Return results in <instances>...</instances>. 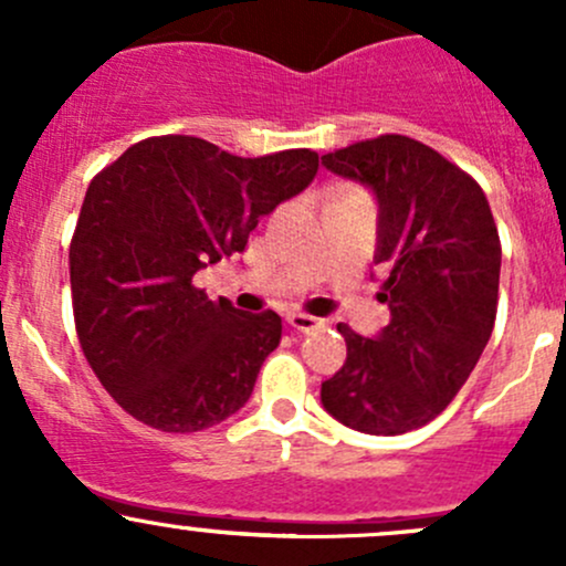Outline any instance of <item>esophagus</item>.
<instances>
[{
	"instance_id": "1",
	"label": "esophagus",
	"mask_w": 566,
	"mask_h": 566,
	"mask_svg": "<svg viewBox=\"0 0 566 566\" xmlns=\"http://www.w3.org/2000/svg\"><path fill=\"white\" fill-rule=\"evenodd\" d=\"M287 323L293 325L295 331H301V334H310V331H317L323 328V319L315 317V315H304V312H293V315H287Z\"/></svg>"
}]
</instances>
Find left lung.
<instances>
[{
	"label": "left lung",
	"instance_id": "1",
	"mask_svg": "<svg viewBox=\"0 0 566 566\" xmlns=\"http://www.w3.org/2000/svg\"><path fill=\"white\" fill-rule=\"evenodd\" d=\"M323 164L378 197L375 262L386 271L378 301L389 304L391 319L375 339L336 325L347 358L319 399L345 427L402 436L458 397L493 334L499 227L482 186L410 136L356 142Z\"/></svg>",
	"mask_w": 566,
	"mask_h": 566
}]
</instances>
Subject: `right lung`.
Returning a JSON list of instances; mask_svg holds the SVG:
<instances>
[{"mask_svg": "<svg viewBox=\"0 0 566 566\" xmlns=\"http://www.w3.org/2000/svg\"><path fill=\"white\" fill-rule=\"evenodd\" d=\"M315 150L241 158L150 136L90 182L71 238L78 345L114 402L161 432H199L247 405L282 317L235 310L193 273L241 254L260 216L315 180Z\"/></svg>", "mask_w": 566, "mask_h": 566, "instance_id": "right-lung-1", "label": "right lung"}]
</instances>
